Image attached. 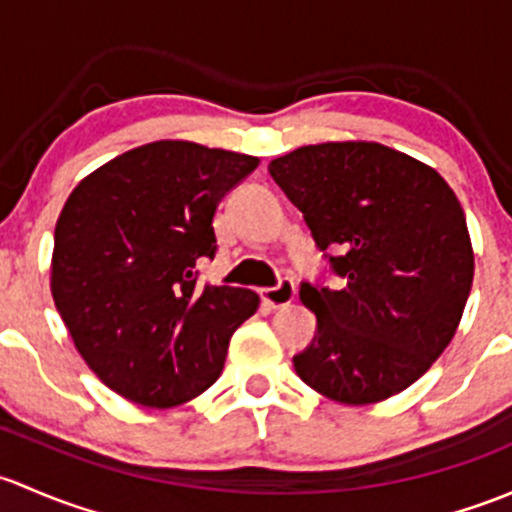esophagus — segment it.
Instances as JSON below:
<instances>
[{
  "label": "esophagus",
  "instance_id": "esophagus-1",
  "mask_svg": "<svg viewBox=\"0 0 512 512\" xmlns=\"http://www.w3.org/2000/svg\"><path fill=\"white\" fill-rule=\"evenodd\" d=\"M261 298L268 308H286L295 300V286L291 281H281L276 288H263Z\"/></svg>",
  "mask_w": 512,
  "mask_h": 512
}]
</instances>
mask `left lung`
Returning a JSON list of instances; mask_svg holds the SVG:
<instances>
[{"label":"left lung","mask_w":512,"mask_h":512,"mask_svg":"<svg viewBox=\"0 0 512 512\" xmlns=\"http://www.w3.org/2000/svg\"><path fill=\"white\" fill-rule=\"evenodd\" d=\"M268 172L345 278L300 288L318 333L293 357L298 377L350 407L404 392L456 335L473 286L458 197L434 167L367 140L303 145Z\"/></svg>","instance_id":"left-lung-1"}]
</instances>
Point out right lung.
Instances as JSON below:
<instances>
[{
	"instance_id": "1",
	"label": "right lung",
	"mask_w": 512,
	"mask_h": 512,
	"mask_svg": "<svg viewBox=\"0 0 512 512\" xmlns=\"http://www.w3.org/2000/svg\"><path fill=\"white\" fill-rule=\"evenodd\" d=\"M258 157L157 140L83 177L54 231L51 295L105 387L152 409L212 387L231 335L258 310L246 288H197L217 254L214 214Z\"/></svg>"
}]
</instances>
